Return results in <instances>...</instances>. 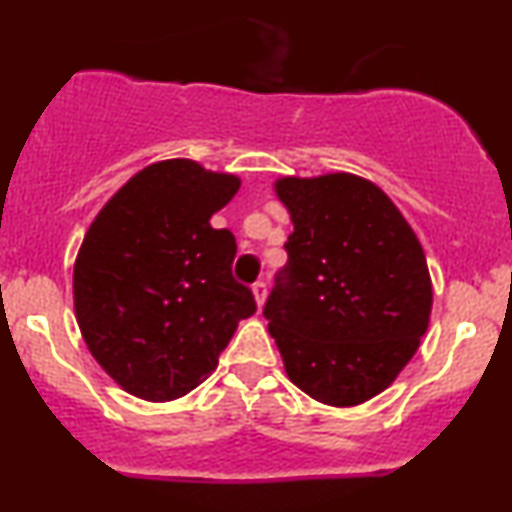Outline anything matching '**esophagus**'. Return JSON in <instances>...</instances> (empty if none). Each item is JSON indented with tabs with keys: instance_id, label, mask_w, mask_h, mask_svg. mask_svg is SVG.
Here are the masks:
<instances>
[{
	"instance_id": "esophagus-1",
	"label": "esophagus",
	"mask_w": 512,
	"mask_h": 512,
	"mask_svg": "<svg viewBox=\"0 0 512 512\" xmlns=\"http://www.w3.org/2000/svg\"><path fill=\"white\" fill-rule=\"evenodd\" d=\"M252 293H255L257 308H262L264 298H267V284H264V281H255V284H252Z\"/></svg>"
}]
</instances>
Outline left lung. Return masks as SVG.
I'll return each mask as SVG.
<instances>
[{
	"label": "left lung",
	"mask_w": 512,
	"mask_h": 512,
	"mask_svg": "<svg viewBox=\"0 0 512 512\" xmlns=\"http://www.w3.org/2000/svg\"><path fill=\"white\" fill-rule=\"evenodd\" d=\"M293 233L262 315L291 383L332 407L383 392L419 349L433 291L399 209L349 173L276 182Z\"/></svg>",
	"instance_id": "left-lung-1"
}]
</instances>
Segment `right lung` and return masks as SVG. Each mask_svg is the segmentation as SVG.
Segmentation results:
<instances>
[{
	"mask_svg": "<svg viewBox=\"0 0 512 512\" xmlns=\"http://www.w3.org/2000/svg\"><path fill=\"white\" fill-rule=\"evenodd\" d=\"M236 175L173 158L134 175L88 228L74 264V310L93 358L132 395H187L219 366L238 322L257 310L233 279L236 238L211 214Z\"/></svg>",
	"mask_w": 512,
	"mask_h": 512,
	"instance_id": "obj_1",
	"label": "right lung"
}]
</instances>
